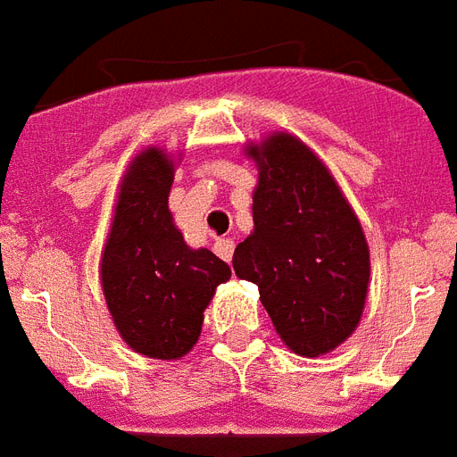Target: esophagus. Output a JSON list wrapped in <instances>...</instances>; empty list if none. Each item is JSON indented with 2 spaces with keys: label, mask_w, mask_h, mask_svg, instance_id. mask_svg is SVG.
<instances>
[{
  "label": "esophagus",
  "mask_w": 457,
  "mask_h": 457,
  "mask_svg": "<svg viewBox=\"0 0 457 457\" xmlns=\"http://www.w3.org/2000/svg\"><path fill=\"white\" fill-rule=\"evenodd\" d=\"M213 251L218 253V258H222L225 262L232 261V255H235V241L232 239H218Z\"/></svg>",
  "instance_id": "34e87169"
}]
</instances>
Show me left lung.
<instances>
[{
    "label": "left lung",
    "mask_w": 457,
    "mask_h": 457,
    "mask_svg": "<svg viewBox=\"0 0 457 457\" xmlns=\"http://www.w3.org/2000/svg\"><path fill=\"white\" fill-rule=\"evenodd\" d=\"M258 166L253 232L232 267L253 281L281 343L324 357L361 321L370 284L369 241L328 166L298 136L274 131L244 145Z\"/></svg>",
    "instance_id": "1"
}]
</instances>
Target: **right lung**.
Masks as SVG:
<instances>
[{"label": "right lung", "mask_w": 457, "mask_h": 457, "mask_svg": "<svg viewBox=\"0 0 457 457\" xmlns=\"http://www.w3.org/2000/svg\"><path fill=\"white\" fill-rule=\"evenodd\" d=\"M180 152L150 145L121 176L100 255V284L114 328L133 352L180 359L199 340L204 310L232 277L209 248H192L169 209Z\"/></svg>", "instance_id": "1"}]
</instances>
